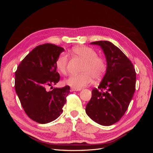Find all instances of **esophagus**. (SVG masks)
Here are the masks:
<instances>
[{
  "label": "esophagus",
  "mask_w": 153,
  "mask_h": 153,
  "mask_svg": "<svg viewBox=\"0 0 153 153\" xmlns=\"http://www.w3.org/2000/svg\"><path fill=\"white\" fill-rule=\"evenodd\" d=\"M81 91V89H75V88H71V91L73 92V91Z\"/></svg>",
  "instance_id": "34e87169"
}]
</instances>
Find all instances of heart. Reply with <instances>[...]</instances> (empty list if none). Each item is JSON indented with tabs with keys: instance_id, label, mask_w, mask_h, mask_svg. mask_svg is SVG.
<instances>
[{
	"instance_id": "1",
	"label": "heart",
	"mask_w": 153,
	"mask_h": 153,
	"mask_svg": "<svg viewBox=\"0 0 153 153\" xmlns=\"http://www.w3.org/2000/svg\"><path fill=\"white\" fill-rule=\"evenodd\" d=\"M72 53L84 61V64L81 69L82 73L72 75L64 80L66 85L80 89L90 85L93 81V77L95 79H99L103 76L106 70V62L103 58L98 57V53L94 50L81 46L73 48ZM68 62V55L64 53L60 55L55 62L57 69L62 75L67 73Z\"/></svg>"
}]
</instances>
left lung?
<instances>
[{
  "instance_id": "1",
  "label": "left lung",
  "mask_w": 153,
  "mask_h": 153,
  "mask_svg": "<svg viewBox=\"0 0 153 153\" xmlns=\"http://www.w3.org/2000/svg\"><path fill=\"white\" fill-rule=\"evenodd\" d=\"M91 44L103 50L107 66L98 87L92 91L85 112L94 122L110 126L119 121L128 108L135 91L136 73L129 59L110 41Z\"/></svg>"
}]
</instances>
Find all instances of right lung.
I'll return each instance as SVG.
<instances>
[{
  "instance_id": "add662e5",
  "label": "right lung",
  "mask_w": 153,
  "mask_h": 153,
  "mask_svg": "<svg viewBox=\"0 0 153 153\" xmlns=\"http://www.w3.org/2000/svg\"><path fill=\"white\" fill-rule=\"evenodd\" d=\"M64 49L46 43L32 50L22 60L15 72V91L27 115L33 121L47 124L58 118L62 112L70 87H47L60 80L55 62Z\"/></svg>"
}]
</instances>
